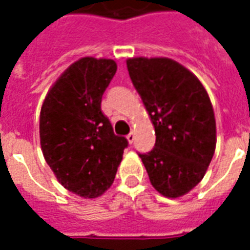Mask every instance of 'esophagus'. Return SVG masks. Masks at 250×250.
Returning <instances> with one entry per match:
<instances>
[{
	"instance_id": "esophagus-1",
	"label": "esophagus",
	"mask_w": 250,
	"mask_h": 250,
	"mask_svg": "<svg viewBox=\"0 0 250 250\" xmlns=\"http://www.w3.org/2000/svg\"><path fill=\"white\" fill-rule=\"evenodd\" d=\"M127 141H128V143H132V142L135 141V132H132V131H131L130 134H128V135H127Z\"/></svg>"
}]
</instances>
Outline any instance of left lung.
<instances>
[{"label": "left lung", "mask_w": 250, "mask_h": 250, "mask_svg": "<svg viewBox=\"0 0 250 250\" xmlns=\"http://www.w3.org/2000/svg\"><path fill=\"white\" fill-rule=\"evenodd\" d=\"M131 82L155 128V146L139 154L154 188L167 198L202 181L214 155L213 105L198 77L167 57L127 60Z\"/></svg>", "instance_id": "8db88e82"}]
</instances>
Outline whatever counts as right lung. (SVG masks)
Returning a JSON list of instances; mask_svg holds the SVG:
<instances>
[{
    "label": "right lung",
    "mask_w": 250,
    "mask_h": 250,
    "mask_svg": "<svg viewBox=\"0 0 250 250\" xmlns=\"http://www.w3.org/2000/svg\"><path fill=\"white\" fill-rule=\"evenodd\" d=\"M116 68L111 59L83 57L62 72L41 107L44 158L57 181L83 198H98L111 188L128 146L100 107Z\"/></svg>",
    "instance_id": "add662e5"
}]
</instances>
